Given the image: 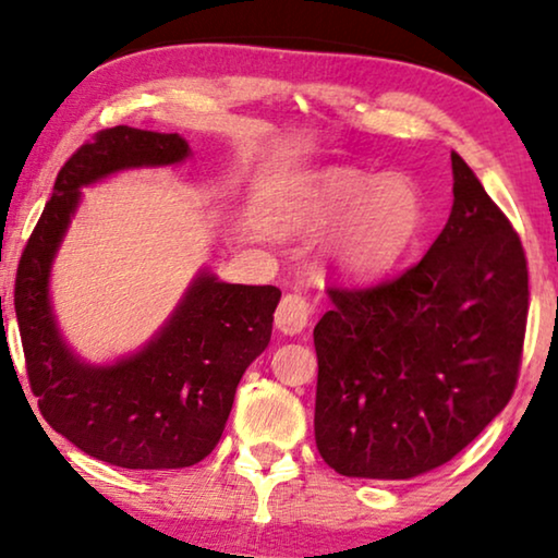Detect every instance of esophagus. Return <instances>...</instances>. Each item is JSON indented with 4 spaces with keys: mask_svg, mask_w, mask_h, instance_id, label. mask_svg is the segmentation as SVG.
<instances>
[{
    "mask_svg": "<svg viewBox=\"0 0 558 558\" xmlns=\"http://www.w3.org/2000/svg\"><path fill=\"white\" fill-rule=\"evenodd\" d=\"M312 317V302L302 292L287 294L277 307V327L284 335H296L307 327Z\"/></svg>",
    "mask_w": 558,
    "mask_h": 558,
    "instance_id": "esophagus-1",
    "label": "esophagus"
}]
</instances>
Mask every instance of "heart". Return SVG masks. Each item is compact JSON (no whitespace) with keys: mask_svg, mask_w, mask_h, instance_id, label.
<instances>
[{"mask_svg":"<svg viewBox=\"0 0 558 558\" xmlns=\"http://www.w3.org/2000/svg\"><path fill=\"white\" fill-rule=\"evenodd\" d=\"M300 216L312 228L342 223L335 256L350 277H376L403 256L422 226V195L407 174L371 178L330 167L304 190Z\"/></svg>","mask_w":558,"mask_h":558,"instance_id":"b5f03b06","label":"heart"}]
</instances>
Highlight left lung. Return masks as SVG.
<instances>
[{
  "label": "left lung",
  "mask_w": 558,
  "mask_h": 558,
  "mask_svg": "<svg viewBox=\"0 0 558 558\" xmlns=\"http://www.w3.org/2000/svg\"><path fill=\"white\" fill-rule=\"evenodd\" d=\"M452 174V213L422 262L380 284L327 289L315 441L340 475L439 468L515 391L529 319L521 235L460 155Z\"/></svg>",
  "instance_id": "obj_1"
}]
</instances>
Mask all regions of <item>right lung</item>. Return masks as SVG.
<instances>
[{
	"instance_id": "right-lung-1",
	"label": "right lung",
	"mask_w": 558,
	"mask_h": 558,
	"mask_svg": "<svg viewBox=\"0 0 558 558\" xmlns=\"http://www.w3.org/2000/svg\"><path fill=\"white\" fill-rule=\"evenodd\" d=\"M178 134L101 129L58 172L14 279L29 388L52 429L96 460L126 470H178L216 449L235 388L271 338L277 287L226 284L201 274L155 340L113 365H88L60 338L48 277L81 187L126 170L182 162Z\"/></svg>"
}]
</instances>
